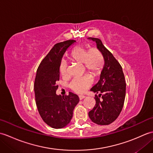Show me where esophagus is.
<instances>
[{
    "label": "esophagus",
    "instance_id": "obj_1",
    "mask_svg": "<svg viewBox=\"0 0 153 153\" xmlns=\"http://www.w3.org/2000/svg\"><path fill=\"white\" fill-rule=\"evenodd\" d=\"M85 96H83V95H79V100H83L84 98H85Z\"/></svg>",
    "mask_w": 153,
    "mask_h": 153
}]
</instances>
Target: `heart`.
I'll return each mask as SVG.
<instances>
[{"mask_svg":"<svg viewBox=\"0 0 153 153\" xmlns=\"http://www.w3.org/2000/svg\"><path fill=\"white\" fill-rule=\"evenodd\" d=\"M70 58L71 60L84 64V66L93 76L100 74L104 64V58L102 53L97 48H91L87 51L83 45H77L71 51ZM60 73L63 76H66L67 64L63 61L60 64ZM93 79L89 76L75 77L71 81L70 87L77 93H83L91 85Z\"/></svg>","mask_w":153,"mask_h":153,"instance_id":"1","label":"heart"}]
</instances>
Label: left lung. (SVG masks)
Wrapping results in <instances>:
<instances>
[{
    "mask_svg": "<svg viewBox=\"0 0 153 153\" xmlns=\"http://www.w3.org/2000/svg\"><path fill=\"white\" fill-rule=\"evenodd\" d=\"M88 39L95 42L105 60L100 79L91 89L94 93H99L102 99L95 95L96 104L89 112V116L97 124L108 125L118 118L123 106L126 88L124 74L121 65L99 39Z\"/></svg>",
    "mask_w": 153,
    "mask_h": 153,
    "instance_id": "1",
    "label": "left lung"
}]
</instances>
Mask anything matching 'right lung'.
I'll return each mask as SVG.
<instances>
[{
	"label": "right lung",
	"mask_w": 153,
	"mask_h": 153,
	"mask_svg": "<svg viewBox=\"0 0 153 153\" xmlns=\"http://www.w3.org/2000/svg\"><path fill=\"white\" fill-rule=\"evenodd\" d=\"M76 41L56 43L39 66L34 83L35 97L39 113L43 121L53 128L66 127L71 121L79 97L69 92L62 97L56 95L60 79V66L65 52Z\"/></svg>",
	"instance_id": "1"
}]
</instances>
